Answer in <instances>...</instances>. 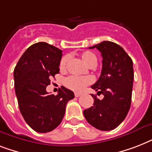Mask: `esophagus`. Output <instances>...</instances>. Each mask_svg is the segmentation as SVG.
I'll return each instance as SVG.
<instances>
[{
    "label": "esophagus",
    "instance_id": "34e87169",
    "mask_svg": "<svg viewBox=\"0 0 152 152\" xmlns=\"http://www.w3.org/2000/svg\"><path fill=\"white\" fill-rule=\"evenodd\" d=\"M81 95H82V93L76 92V93H75V97H80V96Z\"/></svg>",
    "mask_w": 152,
    "mask_h": 152
}]
</instances>
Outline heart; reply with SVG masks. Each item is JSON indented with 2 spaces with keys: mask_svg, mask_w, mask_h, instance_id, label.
Returning a JSON list of instances; mask_svg holds the SVG:
<instances>
[{
  "mask_svg": "<svg viewBox=\"0 0 152 152\" xmlns=\"http://www.w3.org/2000/svg\"><path fill=\"white\" fill-rule=\"evenodd\" d=\"M81 58L88 67H95V64H97V57L95 56L94 53L91 52V51H86V52L83 53L81 55ZM69 60V55H66L62 57L61 62H60L61 70L65 69ZM92 82V78L90 76H70L64 80V84L67 88L74 91H76V92L81 91L83 88L91 84Z\"/></svg>",
  "mask_w": 152,
  "mask_h": 152,
  "instance_id": "heart-1",
  "label": "heart"
}]
</instances>
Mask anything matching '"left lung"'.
Returning a JSON list of instances; mask_svg holds the SVG:
<instances>
[{
    "label": "left lung",
    "instance_id": "left-lung-1",
    "mask_svg": "<svg viewBox=\"0 0 152 152\" xmlns=\"http://www.w3.org/2000/svg\"><path fill=\"white\" fill-rule=\"evenodd\" d=\"M94 48L101 52L102 69L91 88L104 98L100 100L91 95L94 106L84 110L83 115L93 127L110 131L125 120L130 109L134 77L132 61L121 46L113 42L103 41L89 47Z\"/></svg>",
    "mask_w": 152,
    "mask_h": 152
}]
</instances>
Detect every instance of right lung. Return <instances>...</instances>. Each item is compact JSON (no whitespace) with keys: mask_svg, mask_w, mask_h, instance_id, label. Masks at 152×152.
I'll use <instances>...</instances> for the list:
<instances>
[{"mask_svg":"<svg viewBox=\"0 0 152 152\" xmlns=\"http://www.w3.org/2000/svg\"><path fill=\"white\" fill-rule=\"evenodd\" d=\"M62 50L46 42L33 44L19 60L14 69V84L20 113L35 132H50L61 124L74 93L64 87L57 95L46 88L59 73Z\"/></svg>","mask_w":152,"mask_h":152,"instance_id":"right-lung-1","label":"right lung"}]
</instances>
